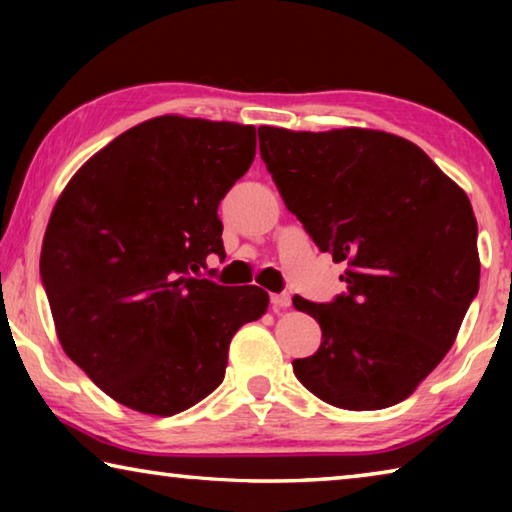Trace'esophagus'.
I'll return each instance as SVG.
<instances>
[{
	"mask_svg": "<svg viewBox=\"0 0 512 512\" xmlns=\"http://www.w3.org/2000/svg\"><path fill=\"white\" fill-rule=\"evenodd\" d=\"M291 305V296L289 293H273L271 296V307L277 309H287Z\"/></svg>",
	"mask_w": 512,
	"mask_h": 512,
	"instance_id": "obj_1",
	"label": "esophagus"
}]
</instances>
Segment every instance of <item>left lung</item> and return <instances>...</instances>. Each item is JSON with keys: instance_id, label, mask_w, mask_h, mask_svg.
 <instances>
[{"instance_id": "left-lung-1", "label": "left lung", "mask_w": 512, "mask_h": 512, "mask_svg": "<svg viewBox=\"0 0 512 512\" xmlns=\"http://www.w3.org/2000/svg\"><path fill=\"white\" fill-rule=\"evenodd\" d=\"M284 205L334 262L345 293L293 305L318 320L316 354L293 361L307 391L348 411L409 397L452 348L479 291L470 198L420 146L391 133L259 126Z\"/></svg>"}]
</instances>
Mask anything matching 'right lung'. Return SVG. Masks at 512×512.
Instances as JSON below:
<instances>
[{"instance_id":"right-lung-1","label":"right lung","mask_w":512,"mask_h":512,"mask_svg":"<svg viewBox=\"0 0 512 512\" xmlns=\"http://www.w3.org/2000/svg\"><path fill=\"white\" fill-rule=\"evenodd\" d=\"M255 126L164 115L83 164L51 212L40 275L63 350L128 409H189L223 381L259 287L207 280L221 198L255 160Z\"/></svg>"}]
</instances>
